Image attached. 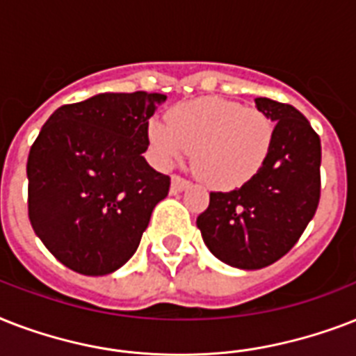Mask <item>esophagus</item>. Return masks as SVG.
<instances>
[{"label":"esophagus","mask_w":356,"mask_h":356,"mask_svg":"<svg viewBox=\"0 0 356 356\" xmlns=\"http://www.w3.org/2000/svg\"><path fill=\"white\" fill-rule=\"evenodd\" d=\"M190 186V181L183 179L181 175H173L172 177V192L173 194H177V192H183Z\"/></svg>","instance_id":"34e87169"}]
</instances>
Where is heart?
Segmentation results:
<instances>
[{"label":"heart","mask_w":356,"mask_h":356,"mask_svg":"<svg viewBox=\"0 0 356 356\" xmlns=\"http://www.w3.org/2000/svg\"><path fill=\"white\" fill-rule=\"evenodd\" d=\"M273 122L254 107L223 97H197L170 108L168 122L147 125L153 155L162 166L192 151L195 173L220 190L240 188L260 172L273 145Z\"/></svg>","instance_id":"b5f03b06"}]
</instances>
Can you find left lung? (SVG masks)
<instances>
[{"mask_svg":"<svg viewBox=\"0 0 356 356\" xmlns=\"http://www.w3.org/2000/svg\"><path fill=\"white\" fill-rule=\"evenodd\" d=\"M257 108L275 123L270 156L249 183L211 192L197 227L211 253L240 270L273 264L296 245L320 203V136L298 108L268 97Z\"/></svg>","mask_w":356,"mask_h":356,"instance_id":"obj_1","label":"left lung"}]
</instances>
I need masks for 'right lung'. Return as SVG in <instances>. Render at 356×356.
Listing matches in <instances>:
<instances>
[{"label": "right lung", "mask_w": 356, "mask_h": 356, "mask_svg": "<svg viewBox=\"0 0 356 356\" xmlns=\"http://www.w3.org/2000/svg\"><path fill=\"white\" fill-rule=\"evenodd\" d=\"M164 94H97L49 116L27 159L31 225L58 262L107 275L138 249L170 177L145 162Z\"/></svg>", "instance_id": "obj_1"}]
</instances>
